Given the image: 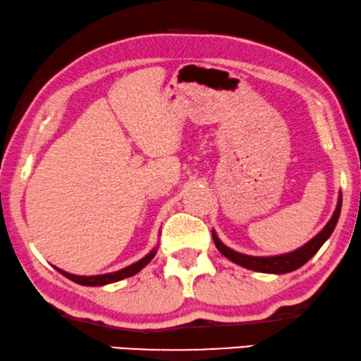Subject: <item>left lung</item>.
I'll list each match as a JSON object with an SVG mask.
<instances>
[{"label":"left lung","instance_id":"1","mask_svg":"<svg viewBox=\"0 0 361 361\" xmlns=\"http://www.w3.org/2000/svg\"><path fill=\"white\" fill-rule=\"evenodd\" d=\"M341 209H342V195L338 192V199H337V206L336 211L332 214V217L329 222L324 225V228L311 238L308 243H305L301 248L295 250L292 252H285V255H277V256H248L243 255V252H238L228 246H225L220 238L215 233V230H212V238L214 243L217 246V250L222 252V255L230 259L235 264H238L241 267L250 269V271H256V272H264V274H287L292 272L295 269L301 267L306 264L311 257H313L316 252L319 251V248L324 245V241L329 238L334 232L338 215H341Z\"/></svg>","mask_w":361,"mask_h":361}]
</instances>
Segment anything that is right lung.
Returning a JSON list of instances; mask_svg holds the SVG:
<instances>
[{
    "instance_id": "1",
    "label": "right lung",
    "mask_w": 361,
    "mask_h": 361,
    "mask_svg": "<svg viewBox=\"0 0 361 361\" xmlns=\"http://www.w3.org/2000/svg\"><path fill=\"white\" fill-rule=\"evenodd\" d=\"M157 248H159V245L155 246V248H152V251L147 252L142 259H139L137 262H134V264H131V266L123 267V269H120V271H115L110 274H99V276H76V274H69L66 271H63V269H58L56 266H53V267H55L60 274H63L64 277H68L69 281L76 282L79 285H85V287H102V285H109L113 282L123 281V279H126V277L136 276L141 269L146 267L149 262L152 261L155 252H157Z\"/></svg>"
}]
</instances>
